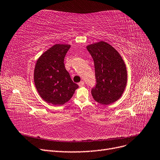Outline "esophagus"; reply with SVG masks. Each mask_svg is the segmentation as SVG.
<instances>
[{"instance_id":"34e87169","label":"esophagus","mask_w":160,"mask_h":160,"mask_svg":"<svg viewBox=\"0 0 160 160\" xmlns=\"http://www.w3.org/2000/svg\"><path fill=\"white\" fill-rule=\"evenodd\" d=\"M78 85H79V87H83V86H84V85H85L84 81H81V82H79V83H78Z\"/></svg>"}]
</instances>
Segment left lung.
I'll list each match as a JSON object with an SVG mask.
<instances>
[{"label":"left lung","mask_w":160,"mask_h":160,"mask_svg":"<svg viewBox=\"0 0 160 160\" xmlns=\"http://www.w3.org/2000/svg\"><path fill=\"white\" fill-rule=\"evenodd\" d=\"M93 57L96 85L91 94L97 102L109 105L118 100L127 84V69L119 53L104 41L87 46Z\"/></svg>","instance_id":"obj_1"}]
</instances>
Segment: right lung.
<instances>
[{"label":"right lung","instance_id":"right-lung-1","mask_svg":"<svg viewBox=\"0 0 160 160\" xmlns=\"http://www.w3.org/2000/svg\"><path fill=\"white\" fill-rule=\"evenodd\" d=\"M71 45L56 44L38 58L34 81L38 94L46 102L55 105L69 101L79 88L65 68L64 59Z\"/></svg>","mask_w":160,"mask_h":160}]
</instances>
